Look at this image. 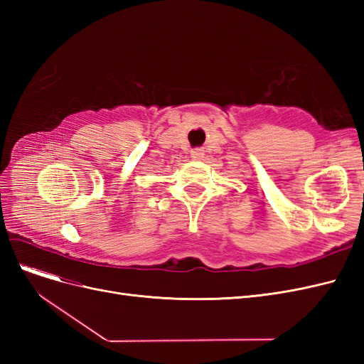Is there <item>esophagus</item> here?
Listing matches in <instances>:
<instances>
[{"instance_id":"1","label":"esophagus","mask_w":364,"mask_h":364,"mask_svg":"<svg viewBox=\"0 0 364 364\" xmlns=\"http://www.w3.org/2000/svg\"><path fill=\"white\" fill-rule=\"evenodd\" d=\"M205 156V151L202 149H196L191 151V158L196 161H200Z\"/></svg>"}]
</instances>
